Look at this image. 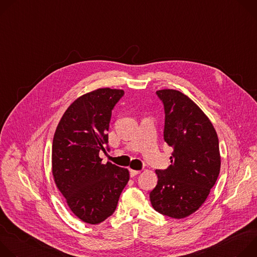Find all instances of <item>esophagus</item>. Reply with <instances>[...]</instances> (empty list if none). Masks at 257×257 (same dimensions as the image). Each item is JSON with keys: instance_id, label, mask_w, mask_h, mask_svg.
Segmentation results:
<instances>
[{"instance_id": "34e87169", "label": "esophagus", "mask_w": 257, "mask_h": 257, "mask_svg": "<svg viewBox=\"0 0 257 257\" xmlns=\"http://www.w3.org/2000/svg\"><path fill=\"white\" fill-rule=\"evenodd\" d=\"M140 172H141V171H139V170H132V169H130V176H131V177H134V176L140 174Z\"/></svg>"}]
</instances>
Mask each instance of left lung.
Masks as SVG:
<instances>
[{"label": "left lung", "mask_w": 257, "mask_h": 257, "mask_svg": "<svg viewBox=\"0 0 257 257\" xmlns=\"http://www.w3.org/2000/svg\"><path fill=\"white\" fill-rule=\"evenodd\" d=\"M165 106L164 139L174 149L171 165L156 170L153 207L173 218H184L206 200L221 170L218 138L202 109L175 89L157 91Z\"/></svg>", "instance_id": "obj_1"}]
</instances>
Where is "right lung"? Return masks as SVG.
I'll use <instances>...</instances> for the list:
<instances>
[{"mask_svg":"<svg viewBox=\"0 0 257 257\" xmlns=\"http://www.w3.org/2000/svg\"><path fill=\"white\" fill-rule=\"evenodd\" d=\"M124 90L98 88L73 101L62 116L53 140L55 184L82 222L97 225L115 211L129 171L101 163L112 109Z\"/></svg>","mask_w":257,"mask_h":257,"instance_id":"right-lung-1","label":"right lung"}]
</instances>
